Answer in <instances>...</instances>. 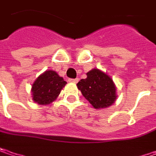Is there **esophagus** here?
I'll list each match as a JSON object with an SVG mask.
<instances>
[{
	"mask_svg": "<svg viewBox=\"0 0 156 156\" xmlns=\"http://www.w3.org/2000/svg\"><path fill=\"white\" fill-rule=\"evenodd\" d=\"M69 83H73V84H77L78 82V78H69Z\"/></svg>",
	"mask_w": 156,
	"mask_h": 156,
	"instance_id": "34e87169",
	"label": "esophagus"
}]
</instances>
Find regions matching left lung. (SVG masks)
<instances>
[{
	"instance_id": "1",
	"label": "left lung",
	"mask_w": 156,
	"mask_h": 156,
	"mask_svg": "<svg viewBox=\"0 0 156 156\" xmlns=\"http://www.w3.org/2000/svg\"><path fill=\"white\" fill-rule=\"evenodd\" d=\"M87 78L78 84L83 96L96 108H106L116 100V88L113 79L99 69H93L87 73Z\"/></svg>"
}]
</instances>
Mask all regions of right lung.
<instances>
[{
	"label": "right lung",
	"instance_id": "right-lung-1",
	"mask_svg": "<svg viewBox=\"0 0 156 156\" xmlns=\"http://www.w3.org/2000/svg\"><path fill=\"white\" fill-rule=\"evenodd\" d=\"M67 84L55 70H46L35 79L32 85V97L39 105H48L59 96Z\"/></svg>",
	"mask_w": 156,
	"mask_h": 156
}]
</instances>
